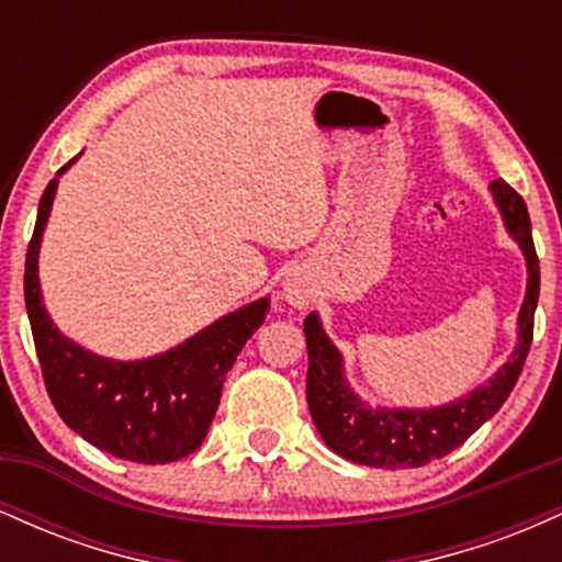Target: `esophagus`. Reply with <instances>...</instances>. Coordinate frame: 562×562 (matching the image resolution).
Instances as JSON below:
<instances>
[{"label": "esophagus", "mask_w": 562, "mask_h": 562, "mask_svg": "<svg viewBox=\"0 0 562 562\" xmlns=\"http://www.w3.org/2000/svg\"><path fill=\"white\" fill-rule=\"evenodd\" d=\"M312 295H314V288H312V282H308L306 274L290 272L285 280H282V299H285L290 306H295V308L308 306Z\"/></svg>", "instance_id": "esophagus-1"}]
</instances>
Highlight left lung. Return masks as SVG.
Instances as JSON below:
<instances>
[{
	"instance_id": "left-lung-1",
	"label": "left lung",
	"mask_w": 562,
	"mask_h": 562,
	"mask_svg": "<svg viewBox=\"0 0 562 562\" xmlns=\"http://www.w3.org/2000/svg\"><path fill=\"white\" fill-rule=\"evenodd\" d=\"M505 229L526 259V295L518 312V340L507 362L486 383L441 406H372L351 389L344 353L322 327L317 312L303 319L308 348L306 398L322 441L344 460L370 468H420L462 447L483 423L492 420L518 383L533 338L539 303V259L524 198L505 179L488 184Z\"/></svg>"
}]
</instances>
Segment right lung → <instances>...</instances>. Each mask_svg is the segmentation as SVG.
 <instances>
[{"instance_id": "1", "label": "right lung", "mask_w": 562, "mask_h": 562, "mask_svg": "<svg viewBox=\"0 0 562 562\" xmlns=\"http://www.w3.org/2000/svg\"><path fill=\"white\" fill-rule=\"evenodd\" d=\"M79 156L57 171L38 200L34 237L25 254V312L44 385L57 415L83 441L119 460L166 465L203 443L218 409L224 378L245 340L267 319L269 295L224 314L169 351L128 362L100 357L63 335L42 299L38 248L57 182Z\"/></svg>"}]
</instances>
